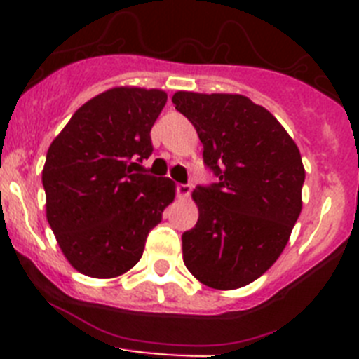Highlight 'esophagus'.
Wrapping results in <instances>:
<instances>
[{"label": "esophagus", "mask_w": 359, "mask_h": 359, "mask_svg": "<svg viewBox=\"0 0 359 359\" xmlns=\"http://www.w3.org/2000/svg\"><path fill=\"white\" fill-rule=\"evenodd\" d=\"M176 192L180 198H189L190 192H192V185H183V183H180V185L176 187Z\"/></svg>", "instance_id": "1"}]
</instances>
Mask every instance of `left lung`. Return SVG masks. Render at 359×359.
Returning a JSON list of instances; mask_svg holds the SVG:
<instances>
[{
  "mask_svg": "<svg viewBox=\"0 0 359 359\" xmlns=\"http://www.w3.org/2000/svg\"><path fill=\"white\" fill-rule=\"evenodd\" d=\"M172 102L219 177L192 192L199 217L182 237L183 262L205 286L237 290L286 248L302 212V156L282 123L244 95L176 91Z\"/></svg>",
  "mask_w": 359,
  "mask_h": 359,
  "instance_id": "left-lung-1",
  "label": "left lung"
}]
</instances>
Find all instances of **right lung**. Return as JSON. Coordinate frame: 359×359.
<instances>
[{
    "instance_id": "right-lung-1",
    "label": "right lung",
    "mask_w": 359,
    "mask_h": 359,
    "mask_svg": "<svg viewBox=\"0 0 359 359\" xmlns=\"http://www.w3.org/2000/svg\"><path fill=\"white\" fill-rule=\"evenodd\" d=\"M163 90L116 86L79 107L43 167L46 219L79 273L115 278L140 261L149 231L176 198L169 177L136 174L151 156Z\"/></svg>"
}]
</instances>
